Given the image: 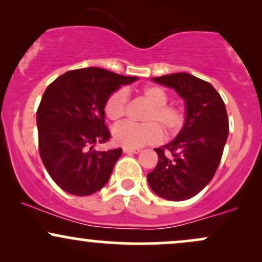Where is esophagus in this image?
<instances>
[{
	"label": "esophagus",
	"mask_w": 262,
	"mask_h": 262,
	"mask_svg": "<svg viewBox=\"0 0 262 262\" xmlns=\"http://www.w3.org/2000/svg\"><path fill=\"white\" fill-rule=\"evenodd\" d=\"M123 151L127 152V154H138L141 150L139 148H123Z\"/></svg>",
	"instance_id": "obj_1"
}]
</instances>
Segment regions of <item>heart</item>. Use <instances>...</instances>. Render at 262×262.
Here are the masks:
<instances>
[{
	"mask_svg": "<svg viewBox=\"0 0 262 262\" xmlns=\"http://www.w3.org/2000/svg\"><path fill=\"white\" fill-rule=\"evenodd\" d=\"M141 97L149 104L143 116L144 123L124 122L113 129V139L125 148H140L156 143L162 137V128L166 137L181 130L186 122V110L181 104L167 103L169 95L159 86H146L141 90ZM128 95L124 90L111 93L104 103V113L111 121L117 122L127 112Z\"/></svg>",
	"mask_w": 262,
	"mask_h": 262,
	"instance_id": "obj_1",
	"label": "heart"
}]
</instances>
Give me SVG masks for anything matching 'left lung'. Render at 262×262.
<instances>
[{
	"label": "left lung",
	"mask_w": 262,
	"mask_h": 262,
	"mask_svg": "<svg viewBox=\"0 0 262 262\" xmlns=\"http://www.w3.org/2000/svg\"><path fill=\"white\" fill-rule=\"evenodd\" d=\"M152 80L185 100L186 122L175 139L154 149L159 160L148 173L149 186L165 200H189L212 181L219 166L229 134L225 104L214 87L193 75L177 73Z\"/></svg>",
	"instance_id": "8db88e82"
}]
</instances>
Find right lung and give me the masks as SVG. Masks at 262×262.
Returning <instances> with one entry per match:
<instances>
[{"label": "right lung", "mask_w": 262, "mask_h": 262, "mask_svg": "<svg viewBox=\"0 0 262 262\" xmlns=\"http://www.w3.org/2000/svg\"><path fill=\"white\" fill-rule=\"evenodd\" d=\"M135 80L86 68L68 71L47 87L37 111L39 154L65 192L89 196L108 182L122 149L96 151L93 145L111 138L104 124L108 96Z\"/></svg>", "instance_id": "obj_1"}]
</instances>
